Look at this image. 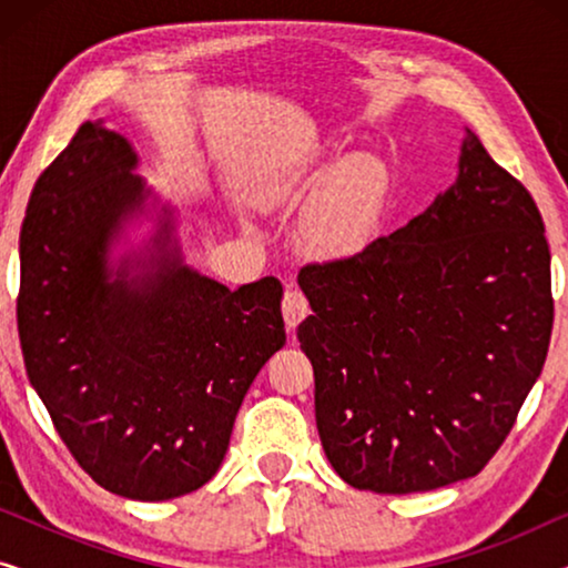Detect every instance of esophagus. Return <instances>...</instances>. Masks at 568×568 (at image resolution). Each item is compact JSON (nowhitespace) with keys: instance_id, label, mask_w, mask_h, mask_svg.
<instances>
[{"instance_id":"esophagus-1","label":"esophagus","mask_w":568,"mask_h":568,"mask_svg":"<svg viewBox=\"0 0 568 568\" xmlns=\"http://www.w3.org/2000/svg\"><path fill=\"white\" fill-rule=\"evenodd\" d=\"M282 313H284L286 328H297V325L307 317V313H310L307 297L297 290V286H294V290H286L284 292Z\"/></svg>"}]
</instances>
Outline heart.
<instances>
[{
  "label": "heart",
  "instance_id": "1",
  "mask_svg": "<svg viewBox=\"0 0 568 568\" xmlns=\"http://www.w3.org/2000/svg\"><path fill=\"white\" fill-rule=\"evenodd\" d=\"M302 189L313 193L302 222V243L317 258H352L367 251L385 212L387 178L375 160L344 158L305 173Z\"/></svg>",
  "mask_w": 568,
  "mask_h": 568
}]
</instances>
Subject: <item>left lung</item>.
<instances>
[{
  "mask_svg": "<svg viewBox=\"0 0 568 568\" xmlns=\"http://www.w3.org/2000/svg\"><path fill=\"white\" fill-rule=\"evenodd\" d=\"M297 338L333 470L375 494L473 478L504 445L554 331L530 191L476 134L455 185L352 258L307 263Z\"/></svg>",
  "mask_w": 568,
  "mask_h": 568,
  "instance_id": "obj_1",
  "label": "left lung"
}]
</instances>
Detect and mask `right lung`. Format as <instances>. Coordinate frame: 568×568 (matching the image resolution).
Returning a JSON list of instances; mask_svg holds the SVG:
<instances>
[{
  "mask_svg": "<svg viewBox=\"0 0 568 568\" xmlns=\"http://www.w3.org/2000/svg\"><path fill=\"white\" fill-rule=\"evenodd\" d=\"M136 154L82 123L43 170L20 230L18 333L30 385L61 442L105 491L139 501L191 494L220 470L232 424L284 346L282 284L230 292L154 240V274L111 278L108 245L144 199Z\"/></svg>",
  "mask_w": 568,
  "mask_h": 568,
  "instance_id": "right-lung-1",
  "label": "right lung"
}]
</instances>
